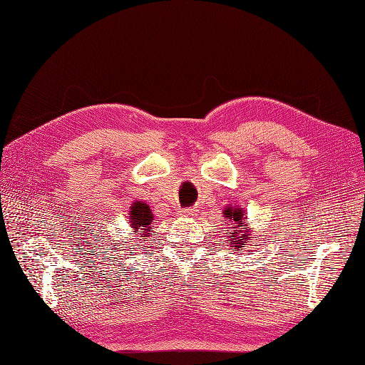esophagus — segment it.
<instances>
[{
	"label": "esophagus",
	"mask_w": 365,
	"mask_h": 365,
	"mask_svg": "<svg viewBox=\"0 0 365 365\" xmlns=\"http://www.w3.org/2000/svg\"><path fill=\"white\" fill-rule=\"evenodd\" d=\"M195 212H197V210H194V209H191V207H187V209H182V210H180V215H183V216H194Z\"/></svg>",
	"instance_id": "34e87169"
}]
</instances>
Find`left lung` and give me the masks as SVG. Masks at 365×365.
<instances>
[{"label": "left lung", "mask_w": 365, "mask_h": 365, "mask_svg": "<svg viewBox=\"0 0 365 365\" xmlns=\"http://www.w3.org/2000/svg\"><path fill=\"white\" fill-rule=\"evenodd\" d=\"M224 217H227L228 225H231L232 230V239L228 240L230 245H232L231 247H245V245L249 240V235H250V228H246V222H245V210L240 207H225L224 212ZM230 239V237H228ZM252 239V237H250Z\"/></svg>", "instance_id": "1"}]
</instances>
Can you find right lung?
<instances>
[{
    "label": "right lung",
    "instance_id": "right-lung-1",
    "mask_svg": "<svg viewBox=\"0 0 365 365\" xmlns=\"http://www.w3.org/2000/svg\"><path fill=\"white\" fill-rule=\"evenodd\" d=\"M153 220V215L152 210L149 209V205L141 202V201H135L131 205V212H130V227L134 231L143 230L141 232V237H149V231L152 230L150 224Z\"/></svg>",
    "mask_w": 365,
    "mask_h": 365
}]
</instances>
